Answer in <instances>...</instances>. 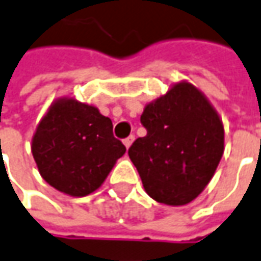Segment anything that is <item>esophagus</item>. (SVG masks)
Instances as JSON below:
<instances>
[{
  "instance_id": "obj_1",
  "label": "esophagus",
  "mask_w": 261,
  "mask_h": 261,
  "mask_svg": "<svg viewBox=\"0 0 261 261\" xmlns=\"http://www.w3.org/2000/svg\"><path fill=\"white\" fill-rule=\"evenodd\" d=\"M135 141V135H130V136H127L126 139H123V143H125V146H126L127 149L130 148V145L134 143Z\"/></svg>"
}]
</instances>
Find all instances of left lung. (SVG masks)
Instances as JSON below:
<instances>
[{"label": "left lung", "mask_w": 261, "mask_h": 261, "mask_svg": "<svg viewBox=\"0 0 261 261\" xmlns=\"http://www.w3.org/2000/svg\"><path fill=\"white\" fill-rule=\"evenodd\" d=\"M141 122L146 136L129 148L148 195L185 205L211 181L224 152V126L205 94L188 82L148 103Z\"/></svg>", "instance_id": "1"}]
</instances>
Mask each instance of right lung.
I'll use <instances>...</instances> for the list:
<instances>
[{"mask_svg":"<svg viewBox=\"0 0 261 261\" xmlns=\"http://www.w3.org/2000/svg\"><path fill=\"white\" fill-rule=\"evenodd\" d=\"M31 152L45 182L63 194L86 197L105 182L126 148L97 108L60 97L37 125Z\"/></svg>","mask_w":261,"mask_h":261,"instance_id":"obj_1","label":"right lung"}]
</instances>
